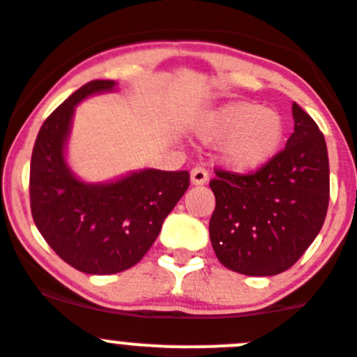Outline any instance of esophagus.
<instances>
[{
    "instance_id": "1",
    "label": "esophagus",
    "mask_w": 357,
    "mask_h": 357,
    "mask_svg": "<svg viewBox=\"0 0 357 357\" xmlns=\"http://www.w3.org/2000/svg\"><path fill=\"white\" fill-rule=\"evenodd\" d=\"M208 178H210V172H208L204 167L197 165L192 169V172H190L192 185H204V183L208 181Z\"/></svg>"
}]
</instances>
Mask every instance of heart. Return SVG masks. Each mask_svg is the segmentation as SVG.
Returning a JSON list of instances; mask_svg holds the SVG:
<instances>
[{"label": "heart", "instance_id": "1", "mask_svg": "<svg viewBox=\"0 0 357 357\" xmlns=\"http://www.w3.org/2000/svg\"><path fill=\"white\" fill-rule=\"evenodd\" d=\"M204 142H220V155L229 169L256 171L266 165L284 142V119L258 102L234 101L217 108L199 124Z\"/></svg>", "mask_w": 357, "mask_h": 357}]
</instances>
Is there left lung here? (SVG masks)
<instances>
[{
	"label": "left lung",
	"instance_id": "left-lung-1",
	"mask_svg": "<svg viewBox=\"0 0 357 357\" xmlns=\"http://www.w3.org/2000/svg\"><path fill=\"white\" fill-rule=\"evenodd\" d=\"M287 147L250 174L217 169L210 240L218 261L245 275L288 271L320 233L329 206V158L322 131L294 102Z\"/></svg>",
	"mask_w": 357,
	"mask_h": 357
}]
</instances>
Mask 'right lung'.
<instances>
[{
  "label": "right lung",
  "instance_id": "right-lung-1",
  "mask_svg": "<svg viewBox=\"0 0 357 357\" xmlns=\"http://www.w3.org/2000/svg\"><path fill=\"white\" fill-rule=\"evenodd\" d=\"M112 79H94L44 121L30 165V206L35 226L51 249L85 274H117L144 258L165 217L190 185L186 171L144 169L112 183H85L66 163L75 107Z\"/></svg>",
  "mask_w": 357,
  "mask_h": 357
}]
</instances>
